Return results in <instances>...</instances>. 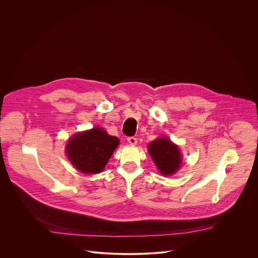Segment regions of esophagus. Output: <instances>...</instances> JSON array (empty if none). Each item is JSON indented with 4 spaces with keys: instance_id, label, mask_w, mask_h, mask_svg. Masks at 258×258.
I'll list each match as a JSON object with an SVG mask.
<instances>
[{
    "instance_id": "esophagus-1",
    "label": "esophagus",
    "mask_w": 258,
    "mask_h": 258,
    "mask_svg": "<svg viewBox=\"0 0 258 258\" xmlns=\"http://www.w3.org/2000/svg\"><path fill=\"white\" fill-rule=\"evenodd\" d=\"M127 142L130 143V145L135 146V145H137L138 140H137V138H135V137H130V138H127Z\"/></svg>"
}]
</instances>
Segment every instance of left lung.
I'll list each match as a JSON object with an SVG mask.
<instances>
[{
    "label": "left lung",
    "instance_id": "left-lung-1",
    "mask_svg": "<svg viewBox=\"0 0 258 258\" xmlns=\"http://www.w3.org/2000/svg\"><path fill=\"white\" fill-rule=\"evenodd\" d=\"M148 151L161 174L171 175L178 170L182 157L178 147L168 138H158L151 142Z\"/></svg>",
    "mask_w": 258,
    "mask_h": 258
}]
</instances>
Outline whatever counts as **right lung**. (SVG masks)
<instances>
[{
    "instance_id": "add662e5",
    "label": "right lung",
    "mask_w": 258,
    "mask_h": 258,
    "mask_svg": "<svg viewBox=\"0 0 258 258\" xmlns=\"http://www.w3.org/2000/svg\"><path fill=\"white\" fill-rule=\"evenodd\" d=\"M118 144V138L109 136L101 127H94L70 138L66 145V154L79 171L95 174L104 169Z\"/></svg>"
}]
</instances>
